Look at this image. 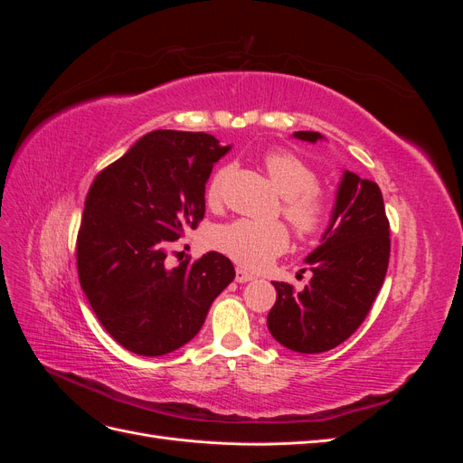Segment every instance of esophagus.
<instances>
[{
  "mask_svg": "<svg viewBox=\"0 0 463 463\" xmlns=\"http://www.w3.org/2000/svg\"><path fill=\"white\" fill-rule=\"evenodd\" d=\"M255 276L250 274V272H247L245 269H241V266H237L235 269V282H240V284H245V282H250V279H253Z\"/></svg>",
  "mask_w": 463,
  "mask_h": 463,
  "instance_id": "esophagus-1",
  "label": "esophagus"
}]
</instances>
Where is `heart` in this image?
<instances>
[{"mask_svg":"<svg viewBox=\"0 0 463 463\" xmlns=\"http://www.w3.org/2000/svg\"><path fill=\"white\" fill-rule=\"evenodd\" d=\"M262 165L276 189L282 193V214L301 241H311L330 226L334 203L318 189V174L296 152L276 148L262 156ZM232 174V165H222L206 185V204L220 206L223 187ZM213 245L245 269H262L279 257L289 245L284 223H260L253 220H233L213 232Z\"/></svg>","mask_w":463,"mask_h":463,"instance_id":"obj_1","label":"heart"}]
</instances>
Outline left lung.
<instances>
[{
    "label": "left lung",
    "mask_w": 463,
    "mask_h": 463,
    "mask_svg": "<svg viewBox=\"0 0 463 463\" xmlns=\"http://www.w3.org/2000/svg\"><path fill=\"white\" fill-rule=\"evenodd\" d=\"M317 143L320 133L298 131ZM390 260V222L383 193L371 179L344 172L330 226L307 257L311 282L298 291L274 282L270 334L291 352L322 354L340 345L369 315L383 288Z\"/></svg>",
    "instance_id": "8db88e82"
}]
</instances>
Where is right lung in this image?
<instances>
[{"label":"right lung","instance_id":"add662e5","mask_svg":"<svg viewBox=\"0 0 463 463\" xmlns=\"http://www.w3.org/2000/svg\"><path fill=\"white\" fill-rule=\"evenodd\" d=\"M228 150L213 135L158 129L92 181L77 233L79 282L106 332L137 355L158 357L194 338L235 278L214 250L175 269L165 262L204 218V185Z\"/></svg>","mask_w":463,"mask_h":463}]
</instances>
